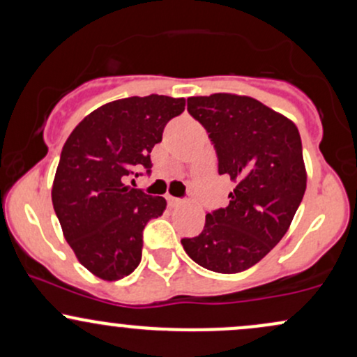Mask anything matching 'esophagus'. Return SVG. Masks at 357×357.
I'll return each instance as SVG.
<instances>
[{"label": "esophagus", "mask_w": 357, "mask_h": 357, "mask_svg": "<svg viewBox=\"0 0 357 357\" xmlns=\"http://www.w3.org/2000/svg\"><path fill=\"white\" fill-rule=\"evenodd\" d=\"M166 199H167V204H169V206H173V208L179 206V204H183V199L174 198V196H171V195H167Z\"/></svg>", "instance_id": "obj_1"}]
</instances>
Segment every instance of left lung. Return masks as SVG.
<instances>
[{
  "label": "left lung",
  "mask_w": 357,
  "mask_h": 357,
  "mask_svg": "<svg viewBox=\"0 0 357 357\" xmlns=\"http://www.w3.org/2000/svg\"><path fill=\"white\" fill-rule=\"evenodd\" d=\"M188 112L210 134L218 173L235 190L227 208L208 213L198 236L181 240L183 248L211 272H243L284 238L304 198L301 134L290 119L236 93L190 97Z\"/></svg>",
  "instance_id": "1"
}]
</instances>
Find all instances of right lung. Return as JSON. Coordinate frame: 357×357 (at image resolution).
Instances as JSON below:
<instances>
[{"mask_svg":"<svg viewBox=\"0 0 357 357\" xmlns=\"http://www.w3.org/2000/svg\"><path fill=\"white\" fill-rule=\"evenodd\" d=\"M186 100L127 97L90 112L65 142L52 203L65 240L89 272L114 282L137 268L142 230L166 210V199L126 184L139 167L149 173L151 151ZM137 176V173H136Z\"/></svg>","mask_w":357,"mask_h":357,"instance_id":"right-lung-1","label":"right lung"}]
</instances>
